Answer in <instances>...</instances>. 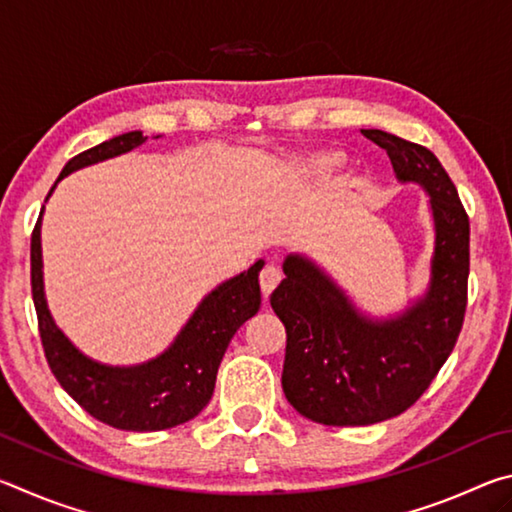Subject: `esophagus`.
I'll use <instances>...</instances> for the list:
<instances>
[{"label":"esophagus","instance_id":"34e87169","mask_svg":"<svg viewBox=\"0 0 512 512\" xmlns=\"http://www.w3.org/2000/svg\"><path fill=\"white\" fill-rule=\"evenodd\" d=\"M280 280H282V275L275 266H264L262 268V273H259V287H262L264 298L271 296L277 284H280Z\"/></svg>","mask_w":512,"mask_h":512}]
</instances>
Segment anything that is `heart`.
<instances>
[{"label": "heart", "mask_w": 512, "mask_h": 512, "mask_svg": "<svg viewBox=\"0 0 512 512\" xmlns=\"http://www.w3.org/2000/svg\"><path fill=\"white\" fill-rule=\"evenodd\" d=\"M336 164H339V155L325 153V155H318V158H314V162H311V171H314V173H329L336 167Z\"/></svg>", "instance_id": "1"}]
</instances>
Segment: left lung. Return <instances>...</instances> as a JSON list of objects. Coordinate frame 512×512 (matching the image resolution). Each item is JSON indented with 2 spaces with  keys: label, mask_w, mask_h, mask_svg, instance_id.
I'll return each mask as SVG.
<instances>
[{
  "label": "left lung",
  "mask_w": 512,
  "mask_h": 512,
  "mask_svg": "<svg viewBox=\"0 0 512 512\" xmlns=\"http://www.w3.org/2000/svg\"><path fill=\"white\" fill-rule=\"evenodd\" d=\"M391 158L402 183L431 196L436 248L427 296L393 320H368L305 257L289 255L271 307L287 329L282 388L293 409L329 427L395 418L420 400L461 334L470 275V219L427 146L361 131Z\"/></svg>",
  "instance_id": "obj_1"
}]
</instances>
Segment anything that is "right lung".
I'll return each instance as SVG.
<instances>
[{"mask_svg": "<svg viewBox=\"0 0 512 512\" xmlns=\"http://www.w3.org/2000/svg\"><path fill=\"white\" fill-rule=\"evenodd\" d=\"M140 131L124 133L69 160L60 178L88 164L115 158L140 146ZM56 187V185H54ZM51 187V192H54ZM49 192V194H51ZM42 214V212H40ZM259 259L207 296L171 348L158 359L133 368H110L92 361L65 339L56 327L42 289L40 219L31 235V293L38 314L42 350L58 384L79 402L92 418L126 431H160L196 418L212 400L216 372L230 339L262 305L257 275Z\"/></svg>", "mask_w": 512, "mask_h": 512, "instance_id": "right-lung-1", "label": "right lung"}]
</instances>
